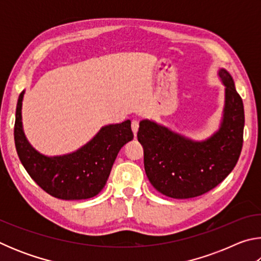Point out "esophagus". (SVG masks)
Here are the masks:
<instances>
[{"label": "esophagus", "instance_id": "esophagus-1", "mask_svg": "<svg viewBox=\"0 0 261 261\" xmlns=\"http://www.w3.org/2000/svg\"><path fill=\"white\" fill-rule=\"evenodd\" d=\"M138 127H139V123L138 121H132L131 123V129L134 131V135H137V131H138Z\"/></svg>", "mask_w": 261, "mask_h": 261}]
</instances>
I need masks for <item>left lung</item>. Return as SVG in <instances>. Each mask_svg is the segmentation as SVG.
Wrapping results in <instances>:
<instances>
[{"instance_id":"1","label":"left lung","mask_w":261,"mask_h":261,"mask_svg":"<svg viewBox=\"0 0 261 261\" xmlns=\"http://www.w3.org/2000/svg\"><path fill=\"white\" fill-rule=\"evenodd\" d=\"M224 86L219 129L208 138L193 140L153 120H141L137 137L144 148V167L159 192L175 199L201 196L231 173L241 155L244 107L231 74L218 70Z\"/></svg>"}]
</instances>
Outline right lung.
Wrapping results in <instances>:
<instances>
[{"label": "right lung", "mask_w": 261, "mask_h": 261, "mask_svg": "<svg viewBox=\"0 0 261 261\" xmlns=\"http://www.w3.org/2000/svg\"><path fill=\"white\" fill-rule=\"evenodd\" d=\"M25 91L16 108L15 145L21 165L42 190L63 200L88 199L105 188L118 152L134 139L131 121L101 127L93 138L73 152L46 155L30 144L21 122Z\"/></svg>", "instance_id": "1"}]
</instances>
